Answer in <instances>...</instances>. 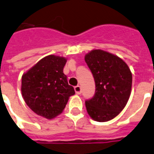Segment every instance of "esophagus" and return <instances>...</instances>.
<instances>
[{
    "label": "esophagus",
    "instance_id": "34e87169",
    "mask_svg": "<svg viewBox=\"0 0 154 154\" xmlns=\"http://www.w3.org/2000/svg\"><path fill=\"white\" fill-rule=\"evenodd\" d=\"M74 90H75V93L77 94H82V89H81V86L80 85H77V86L74 87Z\"/></svg>",
    "mask_w": 154,
    "mask_h": 154
}]
</instances>
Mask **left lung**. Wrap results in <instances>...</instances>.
Masks as SVG:
<instances>
[{"instance_id": "left-lung-1", "label": "left lung", "mask_w": 154, "mask_h": 154, "mask_svg": "<svg viewBox=\"0 0 154 154\" xmlns=\"http://www.w3.org/2000/svg\"><path fill=\"white\" fill-rule=\"evenodd\" d=\"M85 60L94 75L96 91L85 101L92 119L105 122L113 119L125 107L131 94L132 72L122 58L94 49L85 56Z\"/></svg>"}]
</instances>
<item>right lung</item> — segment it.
<instances>
[{
  "instance_id": "right-lung-1",
  "label": "right lung",
  "mask_w": 154,
  "mask_h": 154,
  "mask_svg": "<svg viewBox=\"0 0 154 154\" xmlns=\"http://www.w3.org/2000/svg\"><path fill=\"white\" fill-rule=\"evenodd\" d=\"M64 57H45L25 72L21 77V94L25 103L39 116L53 119L63 112L73 87L68 84L63 69Z\"/></svg>"
}]
</instances>
